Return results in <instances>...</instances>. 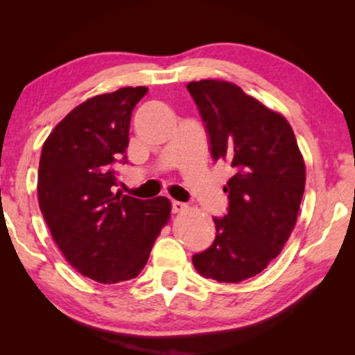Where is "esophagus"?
<instances>
[{
  "label": "esophagus",
  "instance_id": "esophagus-1",
  "mask_svg": "<svg viewBox=\"0 0 355 355\" xmlns=\"http://www.w3.org/2000/svg\"><path fill=\"white\" fill-rule=\"evenodd\" d=\"M186 209V203L183 202H178V200H173L172 202V211L173 213H182Z\"/></svg>",
  "mask_w": 355,
  "mask_h": 355
}]
</instances>
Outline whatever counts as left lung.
Returning <instances> with one entry per match:
<instances>
[{"instance_id": "8db88e82", "label": "left lung", "mask_w": 355, "mask_h": 355, "mask_svg": "<svg viewBox=\"0 0 355 355\" xmlns=\"http://www.w3.org/2000/svg\"><path fill=\"white\" fill-rule=\"evenodd\" d=\"M186 87L205 123L213 159L235 171L224 186L227 214L213 218L214 241L192 263L203 277L239 284L260 274L290 238L305 188L304 158L286 119L236 84L202 80Z\"/></svg>"}]
</instances>
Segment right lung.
Here are the masks:
<instances>
[{
	"instance_id": "obj_1",
	"label": "right lung",
	"mask_w": 355,
	"mask_h": 355,
	"mask_svg": "<svg viewBox=\"0 0 355 355\" xmlns=\"http://www.w3.org/2000/svg\"><path fill=\"white\" fill-rule=\"evenodd\" d=\"M147 91L122 87L86 100L42 148L40 211L65 260L100 284L137 277L171 218L166 197L141 200L114 192V164L127 163L131 112Z\"/></svg>"
}]
</instances>
